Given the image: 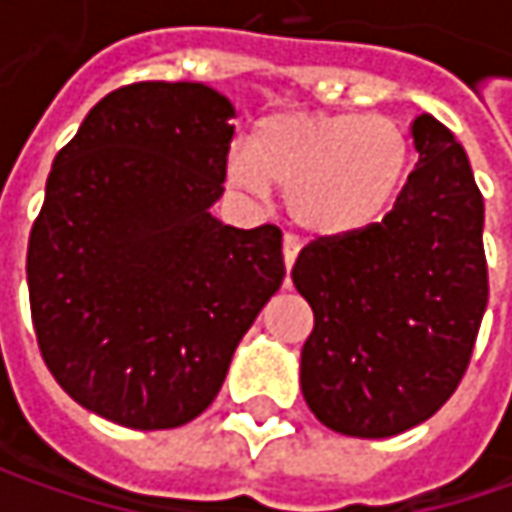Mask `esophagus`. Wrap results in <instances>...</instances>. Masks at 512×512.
Here are the masks:
<instances>
[{
    "mask_svg": "<svg viewBox=\"0 0 512 512\" xmlns=\"http://www.w3.org/2000/svg\"><path fill=\"white\" fill-rule=\"evenodd\" d=\"M282 253H285V267L290 270V267H293V262H296V256H299V239L287 233L285 242H282Z\"/></svg>",
    "mask_w": 512,
    "mask_h": 512,
    "instance_id": "34e87169",
    "label": "esophagus"
}]
</instances>
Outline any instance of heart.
I'll return each mask as SVG.
<instances>
[{
  "instance_id": "b5f03b06",
  "label": "heart",
  "mask_w": 512,
  "mask_h": 512,
  "mask_svg": "<svg viewBox=\"0 0 512 512\" xmlns=\"http://www.w3.org/2000/svg\"><path fill=\"white\" fill-rule=\"evenodd\" d=\"M410 168V139L390 116L276 113L250 148H233L227 179L250 196L285 187L287 213L316 236H350L382 219Z\"/></svg>"
}]
</instances>
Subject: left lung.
<instances>
[{
  "instance_id": "left-lung-1",
  "label": "left lung",
  "mask_w": 512,
  "mask_h": 512,
  "mask_svg": "<svg viewBox=\"0 0 512 512\" xmlns=\"http://www.w3.org/2000/svg\"><path fill=\"white\" fill-rule=\"evenodd\" d=\"M419 162L382 222L316 239L293 265L313 307L302 396L319 422L387 439L427 422L462 382L487 307L484 202L456 136L422 113Z\"/></svg>"
}]
</instances>
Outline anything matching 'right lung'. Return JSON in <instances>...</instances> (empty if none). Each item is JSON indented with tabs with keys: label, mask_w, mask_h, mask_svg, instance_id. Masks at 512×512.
Returning a JSON list of instances; mask_svg holds the SVG:
<instances>
[{
	"label": "right lung",
	"mask_w": 512,
	"mask_h": 512,
	"mask_svg": "<svg viewBox=\"0 0 512 512\" xmlns=\"http://www.w3.org/2000/svg\"><path fill=\"white\" fill-rule=\"evenodd\" d=\"M236 108L202 82L96 102L56 153L28 242L42 359L73 402L133 430L205 413L282 287V230L222 225Z\"/></svg>",
	"instance_id": "1"
}]
</instances>
